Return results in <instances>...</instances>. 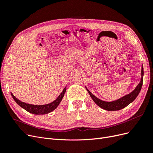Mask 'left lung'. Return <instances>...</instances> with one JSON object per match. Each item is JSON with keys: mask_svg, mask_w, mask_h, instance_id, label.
<instances>
[{"mask_svg": "<svg viewBox=\"0 0 153 153\" xmlns=\"http://www.w3.org/2000/svg\"><path fill=\"white\" fill-rule=\"evenodd\" d=\"M143 66L142 65L140 82L135 87V89H134L132 92H131L130 93L121 97V98L112 101H105L101 100L100 99L96 97L94 94H92V92L89 89H87V88L86 87L85 88L87 92H89V94L91 97L92 100L94 101V103L97 105L99 106L101 108L108 110V111L119 110L125 108L126 106H127L129 104L132 103L133 101L135 100V98H137L138 94H139V92L142 89V86L143 84Z\"/></svg>", "mask_w": 153, "mask_h": 153, "instance_id": "8db88e82", "label": "left lung"}]
</instances>
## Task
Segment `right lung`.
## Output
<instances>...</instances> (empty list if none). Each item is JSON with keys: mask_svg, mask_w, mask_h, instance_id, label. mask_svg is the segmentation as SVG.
Returning <instances> with one entry per match:
<instances>
[{"mask_svg": "<svg viewBox=\"0 0 153 153\" xmlns=\"http://www.w3.org/2000/svg\"><path fill=\"white\" fill-rule=\"evenodd\" d=\"M66 91V86L64 87L62 92H61L60 95L57 97V99L54 100L52 102H51L47 105H32L26 103L24 102H22L20 100L17 99L16 97L13 94V93L11 92V94L13 97L14 100L15 101V102L20 106L22 108L25 109L27 112H29L32 114L35 115H43V114H47L51 112H52L61 103L62 101L63 97L64 96Z\"/></svg>", "mask_w": 153, "mask_h": 153, "instance_id": "1", "label": "right lung"}]
</instances>
